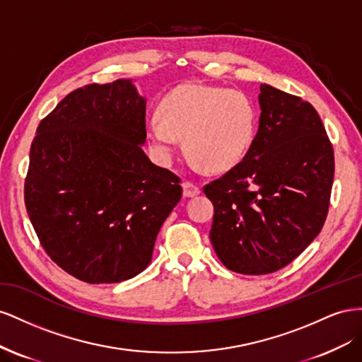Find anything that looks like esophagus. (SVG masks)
I'll return each mask as SVG.
<instances>
[{
  "label": "esophagus",
  "instance_id": "34e87169",
  "mask_svg": "<svg viewBox=\"0 0 362 362\" xmlns=\"http://www.w3.org/2000/svg\"><path fill=\"white\" fill-rule=\"evenodd\" d=\"M182 188H183V195H185V197H195V195L200 194V187H199V185H195L191 180H185L182 183Z\"/></svg>",
  "mask_w": 362,
  "mask_h": 362
}]
</instances>
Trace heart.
Listing matches in <instances>:
<instances>
[{
    "instance_id": "heart-1",
    "label": "heart",
    "mask_w": 362,
    "mask_h": 362,
    "mask_svg": "<svg viewBox=\"0 0 362 362\" xmlns=\"http://www.w3.org/2000/svg\"><path fill=\"white\" fill-rule=\"evenodd\" d=\"M256 107L244 92L199 83L180 85L162 98L158 117L147 122L156 158L167 163L185 147L214 171L232 168L249 151L256 132Z\"/></svg>"
}]
</instances>
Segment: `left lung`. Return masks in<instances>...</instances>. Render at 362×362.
<instances>
[{
    "mask_svg": "<svg viewBox=\"0 0 362 362\" xmlns=\"http://www.w3.org/2000/svg\"><path fill=\"white\" fill-rule=\"evenodd\" d=\"M259 127L249 151L204 185L214 204L211 243L241 274H268L293 262L326 221L334 148L311 103L261 85Z\"/></svg>",
    "mask_w": 362,
    "mask_h": 362,
    "instance_id": "1",
    "label": "left lung"
}]
</instances>
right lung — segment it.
Returning a JSON list of instances; mask_svg holds the SVG:
<instances>
[{"label": "right lung", "instance_id": "1", "mask_svg": "<svg viewBox=\"0 0 362 362\" xmlns=\"http://www.w3.org/2000/svg\"><path fill=\"white\" fill-rule=\"evenodd\" d=\"M146 100L130 80L86 85L39 122L24 200L40 245L88 284L139 274L180 179L144 153Z\"/></svg>", "mask_w": 362, "mask_h": 362}]
</instances>
